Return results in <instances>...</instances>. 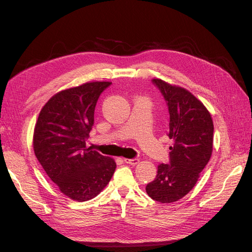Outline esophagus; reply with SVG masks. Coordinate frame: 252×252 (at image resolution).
<instances>
[{
  "mask_svg": "<svg viewBox=\"0 0 252 252\" xmlns=\"http://www.w3.org/2000/svg\"><path fill=\"white\" fill-rule=\"evenodd\" d=\"M124 162L126 164H130V165H136L139 162L140 159L138 158H124Z\"/></svg>",
  "mask_w": 252,
  "mask_h": 252,
  "instance_id": "esophagus-1",
  "label": "esophagus"
}]
</instances>
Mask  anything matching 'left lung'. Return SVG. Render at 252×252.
<instances>
[{
	"label": "left lung",
	"instance_id": "8db88e82",
	"mask_svg": "<svg viewBox=\"0 0 252 252\" xmlns=\"http://www.w3.org/2000/svg\"><path fill=\"white\" fill-rule=\"evenodd\" d=\"M152 84L161 91L169 111V164H159L156 179L146 192L159 203H172L185 196L196 184L212 154L213 122L209 111L188 90L159 79Z\"/></svg>",
	"mask_w": 252,
	"mask_h": 252
}]
</instances>
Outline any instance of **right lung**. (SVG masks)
Returning <instances> with one entry per match:
<instances>
[{
  "mask_svg": "<svg viewBox=\"0 0 252 252\" xmlns=\"http://www.w3.org/2000/svg\"><path fill=\"white\" fill-rule=\"evenodd\" d=\"M110 82H90L62 90L42 108L33 133L37 161L61 192L84 202L94 199L116 170L114 159L86 147L94 109Z\"/></svg>",
  "mask_w": 252,
  "mask_h": 252,
  "instance_id": "add662e5",
  "label": "right lung"
}]
</instances>
